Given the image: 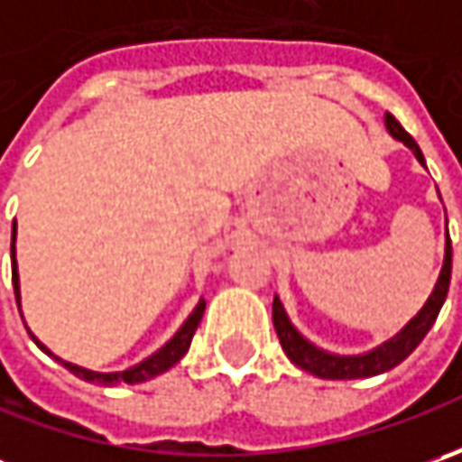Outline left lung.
I'll return each instance as SVG.
<instances>
[{
	"instance_id": "obj_1",
	"label": "left lung",
	"mask_w": 462,
	"mask_h": 462,
	"mask_svg": "<svg viewBox=\"0 0 462 462\" xmlns=\"http://www.w3.org/2000/svg\"><path fill=\"white\" fill-rule=\"evenodd\" d=\"M385 128L388 134L393 135L396 141H401L406 149H411V153L417 156V162L421 167L424 164V153L417 146V141L401 128V123L391 113H385ZM450 275H453V244L450 236L445 241V259H442V270L437 277L435 288L430 298L424 300V306L419 309V313L406 321V327L396 331L391 339H385L383 345L367 349L363 355H337V352H328L324 346H316L310 339H306L295 324L291 321L285 306L280 303V298L275 295L273 300V324H275L277 337H280V345L285 349V355L291 357V363L298 367H303L306 373L316 375V378H324V381H355V378H373V375H381L393 370L396 365H401L414 349L419 342L427 337V331L432 328V324L439 316V309L448 298L450 291Z\"/></svg>"
}]
</instances>
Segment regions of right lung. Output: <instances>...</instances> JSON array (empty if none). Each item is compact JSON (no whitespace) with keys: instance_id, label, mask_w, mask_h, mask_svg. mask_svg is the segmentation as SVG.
Listing matches in <instances>:
<instances>
[{"instance_id":"right-lung-1","label":"right lung","mask_w":462,"mask_h":462,"mask_svg":"<svg viewBox=\"0 0 462 462\" xmlns=\"http://www.w3.org/2000/svg\"><path fill=\"white\" fill-rule=\"evenodd\" d=\"M14 239H17V221L12 223V285H14V298H17V309H20V316H23V303H20V273H17V257H14ZM205 313V300L200 298L198 300V306L192 309V313L185 319V324L174 331V337L169 339L167 345H162L153 355H149L146 360H141L138 365H131V367H125V370H116V373H97V370H89V367H81V365L74 363H66L61 357H56L48 346L30 331V337H32V342L43 349L48 357H53L56 363H61L69 373H74L77 378L87 383H97V385H117V383H128V385H135V383H146L156 378V375H162V373H167L169 367H174V365L180 363L182 357L187 355V349H189V342H192V334H195V328L200 324V319H203ZM25 321V319H23Z\"/></svg>"}]
</instances>
